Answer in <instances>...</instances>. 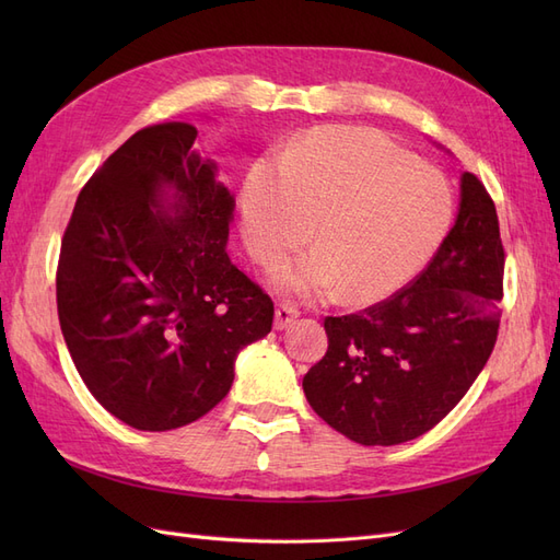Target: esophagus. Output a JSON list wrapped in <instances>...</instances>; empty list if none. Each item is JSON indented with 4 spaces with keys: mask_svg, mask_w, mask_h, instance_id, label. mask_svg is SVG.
Listing matches in <instances>:
<instances>
[{
    "mask_svg": "<svg viewBox=\"0 0 560 560\" xmlns=\"http://www.w3.org/2000/svg\"><path fill=\"white\" fill-rule=\"evenodd\" d=\"M296 317H299V311H296V308L287 306V303H278V306H276V322H273V327H276L278 331H282V329L290 327Z\"/></svg>",
    "mask_w": 560,
    "mask_h": 560,
    "instance_id": "1",
    "label": "esophagus"
}]
</instances>
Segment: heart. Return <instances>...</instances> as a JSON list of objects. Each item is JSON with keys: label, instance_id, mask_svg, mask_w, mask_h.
I'll use <instances>...</instances> for the list:
<instances>
[{"label": "heart", "instance_id": "b5f03b06", "mask_svg": "<svg viewBox=\"0 0 560 560\" xmlns=\"http://www.w3.org/2000/svg\"><path fill=\"white\" fill-rule=\"evenodd\" d=\"M453 196L434 167L383 132L325 126L287 147L282 165L254 163L241 191L249 257L270 264L308 241L317 249L273 268L292 296L369 306L422 268L451 224Z\"/></svg>", "mask_w": 560, "mask_h": 560}]
</instances>
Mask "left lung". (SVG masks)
I'll use <instances>...</instances> for the list:
<instances>
[{
  "mask_svg": "<svg viewBox=\"0 0 560 560\" xmlns=\"http://www.w3.org/2000/svg\"><path fill=\"white\" fill-rule=\"evenodd\" d=\"M502 276L495 202L465 173L455 224L425 270L376 306L325 319L329 348L303 376L313 411L362 446L432 430L495 348Z\"/></svg>",
  "mask_w": 560,
  "mask_h": 560,
  "instance_id": "left-lung-1",
  "label": "left lung"
}]
</instances>
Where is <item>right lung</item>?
<instances>
[{"mask_svg":"<svg viewBox=\"0 0 560 560\" xmlns=\"http://www.w3.org/2000/svg\"><path fill=\"white\" fill-rule=\"evenodd\" d=\"M198 130L142 128L83 186L60 245L58 317L91 395L126 425L206 416L273 301L226 254L235 198L194 149Z\"/></svg>","mask_w":560,"mask_h":560,"instance_id":"right-lung-1","label":"right lung"}]
</instances>
